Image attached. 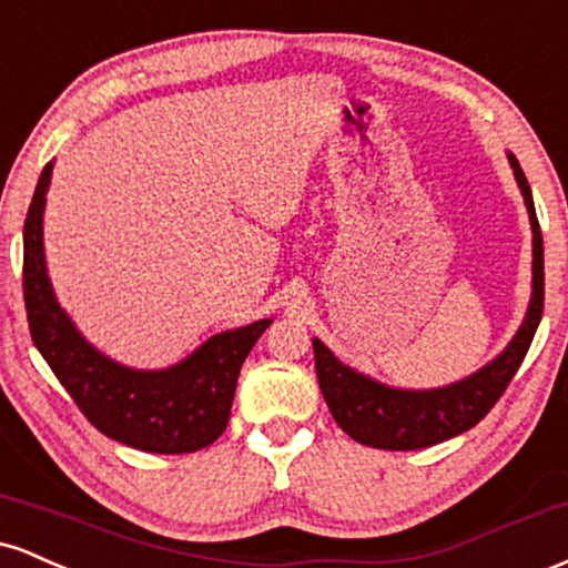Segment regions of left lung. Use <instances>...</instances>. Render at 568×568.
<instances>
[{
	"label": "left lung",
	"instance_id": "left-lung-1",
	"mask_svg": "<svg viewBox=\"0 0 568 568\" xmlns=\"http://www.w3.org/2000/svg\"><path fill=\"white\" fill-rule=\"evenodd\" d=\"M510 165L520 192H524L526 207H529L534 232V293L524 325L515 334L510 347L478 374L467 376L465 382H456L452 387L422 389V393L389 389L368 376L355 374L336 361L334 352L325 347L321 338H312L317 384H321L336 425L352 440L371 448H387V452H414V448L435 446V443L467 433L505 395L515 371L524 363L545 310V251L529 181L513 154Z\"/></svg>",
	"mask_w": 568,
	"mask_h": 568
}]
</instances>
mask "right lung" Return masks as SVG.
Instances as JSON below:
<instances>
[{
	"instance_id": "right-lung-1",
	"label": "right lung",
	"mask_w": 568,
	"mask_h": 568,
	"mask_svg": "<svg viewBox=\"0 0 568 568\" xmlns=\"http://www.w3.org/2000/svg\"><path fill=\"white\" fill-rule=\"evenodd\" d=\"M53 162L44 165L23 224V302L37 349L84 419L106 438L149 454H192L226 429L240 368L272 321L207 338L179 366L133 371L90 347L50 288L42 211Z\"/></svg>"
}]
</instances>
